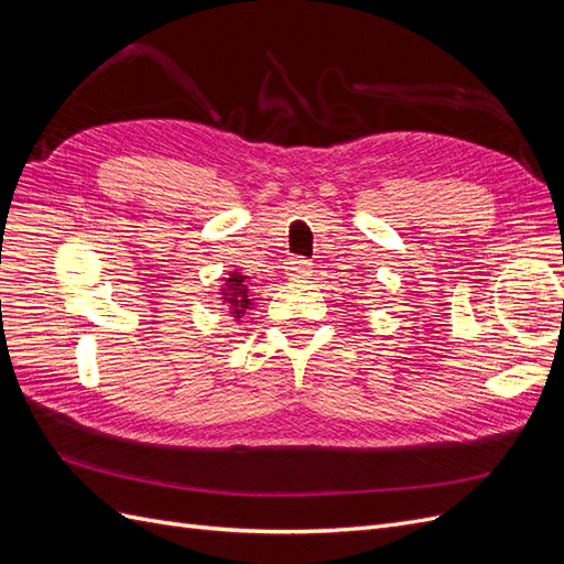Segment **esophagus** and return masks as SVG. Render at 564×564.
I'll use <instances>...</instances> for the list:
<instances>
[{"mask_svg": "<svg viewBox=\"0 0 564 564\" xmlns=\"http://www.w3.org/2000/svg\"><path fill=\"white\" fill-rule=\"evenodd\" d=\"M311 261H305V259H301V256H296V259H292L286 263V275L292 278V280H303V278H308V272H311Z\"/></svg>", "mask_w": 564, "mask_h": 564, "instance_id": "34e87169", "label": "esophagus"}]
</instances>
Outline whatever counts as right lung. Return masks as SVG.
Listing matches in <instances>:
<instances>
[{"instance_id": "add662e5", "label": "right lung", "mask_w": 564, "mask_h": 564, "mask_svg": "<svg viewBox=\"0 0 564 564\" xmlns=\"http://www.w3.org/2000/svg\"><path fill=\"white\" fill-rule=\"evenodd\" d=\"M226 289H224V299L230 303V311H232V317L240 319L245 315V311L251 305V299H249V289L245 284V275H240V272H230V278H226Z\"/></svg>"}]
</instances>
